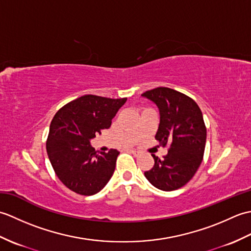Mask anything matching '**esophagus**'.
<instances>
[{
  "label": "esophagus",
  "mask_w": 251,
  "mask_h": 251,
  "mask_svg": "<svg viewBox=\"0 0 251 251\" xmlns=\"http://www.w3.org/2000/svg\"><path fill=\"white\" fill-rule=\"evenodd\" d=\"M130 151V153H132V154H134V155L135 156H138V155H139V154H140V152L139 151H137V150H134V149H132V150H129Z\"/></svg>",
  "instance_id": "1"
}]
</instances>
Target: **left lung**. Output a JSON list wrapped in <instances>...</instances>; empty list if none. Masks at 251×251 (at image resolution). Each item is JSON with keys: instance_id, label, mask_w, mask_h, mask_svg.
Here are the masks:
<instances>
[{"instance_id": "8db88e82", "label": "left lung", "mask_w": 251, "mask_h": 251, "mask_svg": "<svg viewBox=\"0 0 251 251\" xmlns=\"http://www.w3.org/2000/svg\"><path fill=\"white\" fill-rule=\"evenodd\" d=\"M141 96L159 110L155 139L159 146L169 143L163 159L152 154L154 166L145 172L146 178L162 191L182 188L193 178L204 156L206 126L200 106L186 95L168 87L148 90Z\"/></svg>"}]
</instances>
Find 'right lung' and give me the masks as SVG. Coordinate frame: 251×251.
I'll return each instance as SVG.
<instances>
[{"instance_id": "1", "label": "right lung", "mask_w": 251, "mask_h": 251, "mask_svg": "<svg viewBox=\"0 0 251 251\" xmlns=\"http://www.w3.org/2000/svg\"><path fill=\"white\" fill-rule=\"evenodd\" d=\"M127 98L82 96L57 112L46 141L55 174L68 189L89 196L98 193L113 176L120 152H96L90 140L109 128Z\"/></svg>"}]
</instances>
